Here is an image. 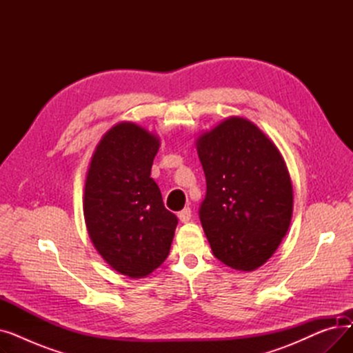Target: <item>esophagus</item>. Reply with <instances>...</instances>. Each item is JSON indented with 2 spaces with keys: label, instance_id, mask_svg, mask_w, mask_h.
I'll return each instance as SVG.
<instances>
[{
  "label": "esophagus",
  "instance_id": "obj_1",
  "mask_svg": "<svg viewBox=\"0 0 353 353\" xmlns=\"http://www.w3.org/2000/svg\"><path fill=\"white\" fill-rule=\"evenodd\" d=\"M179 219L181 223H188V221L192 219V210L190 208H184L180 213H179Z\"/></svg>",
  "mask_w": 353,
  "mask_h": 353
}]
</instances>
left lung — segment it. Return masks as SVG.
Segmentation results:
<instances>
[{
    "instance_id": "1",
    "label": "left lung",
    "mask_w": 353,
    "mask_h": 353,
    "mask_svg": "<svg viewBox=\"0 0 353 353\" xmlns=\"http://www.w3.org/2000/svg\"><path fill=\"white\" fill-rule=\"evenodd\" d=\"M197 153L206 176L199 217L213 254L232 269L252 272L286 236L293 189L286 163L252 121L230 117L201 134Z\"/></svg>"
}]
</instances>
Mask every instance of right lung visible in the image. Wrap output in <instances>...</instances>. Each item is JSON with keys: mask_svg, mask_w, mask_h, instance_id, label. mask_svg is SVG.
<instances>
[{"mask_svg": "<svg viewBox=\"0 0 353 353\" xmlns=\"http://www.w3.org/2000/svg\"><path fill=\"white\" fill-rule=\"evenodd\" d=\"M160 140L134 123L103 136L84 188V219L92 245L121 274L144 277L169 256L177 217L150 177Z\"/></svg>", "mask_w": 353, "mask_h": 353, "instance_id": "1", "label": "right lung"}]
</instances>
